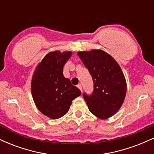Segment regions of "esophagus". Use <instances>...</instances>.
Segmentation results:
<instances>
[{
  "label": "esophagus",
  "instance_id": "esophagus-1",
  "mask_svg": "<svg viewBox=\"0 0 154 154\" xmlns=\"http://www.w3.org/2000/svg\"><path fill=\"white\" fill-rule=\"evenodd\" d=\"M77 88H78L81 91H82V85H81L80 84H79V85H77Z\"/></svg>",
  "mask_w": 154,
  "mask_h": 154
}]
</instances>
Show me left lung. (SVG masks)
Masks as SVG:
<instances>
[{"mask_svg":"<svg viewBox=\"0 0 154 154\" xmlns=\"http://www.w3.org/2000/svg\"><path fill=\"white\" fill-rule=\"evenodd\" d=\"M93 81L91 95L83 93L92 114L100 119L114 115L125 100L127 85L121 68L112 57L101 50L78 52Z\"/></svg>","mask_w":154,"mask_h":154,"instance_id":"obj_1","label":"left lung"}]
</instances>
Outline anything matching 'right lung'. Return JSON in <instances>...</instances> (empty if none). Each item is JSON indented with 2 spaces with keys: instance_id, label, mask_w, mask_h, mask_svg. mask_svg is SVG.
I'll return each mask as SVG.
<instances>
[{
  "instance_id": "add662e5",
  "label": "right lung",
  "mask_w": 154,
  "mask_h": 154,
  "mask_svg": "<svg viewBox=\"0 0 154 154\" xmlns=\"http://www.w3.org/2000/svg\"><path fill=\"white\" fill-rule=\"evenodd\" d=\"M72 52L48 54L37 66L32 79V95L38 110L53 119L61 118L69 109L72 100L81 91L63 75Z\"/></svg>"
}]
</instances>
